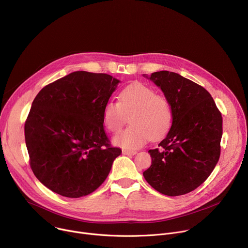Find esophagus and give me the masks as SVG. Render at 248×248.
<instances>
[{"mask_svg":"<svg viewBox=\"0 0 248 248\" xmlns=\"http://www.w3.org/2000/svg\"><path fill=\"white\" fill-rule=\"evenodd\" d=\"M123 154L124 155H127V156H133L136 154V151H131V150H125L124 149L123 150Z\"/></svg>","mask_w":248,"mask_h":248,"instance_id":"obj_1","label":"esophagus"}]
</instances>
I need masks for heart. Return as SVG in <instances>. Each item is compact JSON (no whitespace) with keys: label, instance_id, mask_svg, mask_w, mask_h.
Masks as SVG:
<instances>
[{"label":"heart","instance_id":"b5f03b06","mask_svg":"<svg viewBox=\"0 0 248 248\" xmlns=\"http://www.w3.org/2000/svg\"><path fill=\"white\" fill-rule=\"evenodd\" d=\"M131 124L114 137V143L125 149H138L152 138L165 137L172 124V109L169 100L143 84H132L120 94V102L109 99L103 108V122L111 132H118L127 123Z\"/></svg>","mask_w":248,"mask_h":248}]
</instances>
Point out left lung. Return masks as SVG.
<instances>
[{"label":"left lung","instance_id":"1","mask_svg":"<svg viewBox=\"0 0 248 248\" xmlns=\"http://www.w3.org/2000/svg\"><path fill=\"white\" fill-rule=\"evenodd\" d=\"M150 79L169 100L172 124L160 148L148 151L152 164L144 179L162 194L184 195L201 186L219 161L222 114L205 88L179 74L161 70Z\"/></svg>","mask_w":248,"mask_h":248}]
</instances>
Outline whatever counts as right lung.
I'll return each mask as SVG.
<instances>
[{
    "instance_id": "obj_1",
    "label": "right lung",
    "mask_w": 248,
    "mask_h": 248,
    "mask_svg": "<svg viewBox=\"0 0 248 248\" xmlns=\"http://www.w3.org/2000/svg\"><path fill=\"white\" fill-rule=\"evenodd\" d=\"M119 82L81 70L46 85L33 100L24 124L29 164L52 191L78 198L107 179L122 150L105 132L103 108Z\"/></svg>"
}]
</instances>
